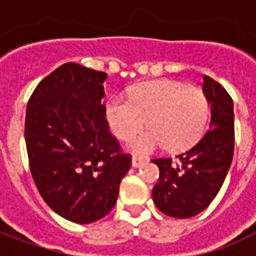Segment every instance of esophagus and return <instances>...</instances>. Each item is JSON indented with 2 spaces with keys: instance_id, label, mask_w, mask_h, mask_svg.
<instances>
[{
  "instance_id": "1",
  "label": "esophagus",
  "mask_w": 256,
  "mask_h": 256,
  "mask_svg": "<svg viewBox=\"0 0 256 256\" xmlns=\"http://www.w3.org/2000/svg\"><path fill=\"white\" fill-rule=\"evenodd\" d=\"M142 164H144V160H142L141 158H137V156H134L133 159H132V166L136 167V168H137V167H141Z\"/></svg>"
}]
</instances>
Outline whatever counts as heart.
Here are the masks:
<instances>
[{
	"mask_svg": "<svg viewBox=\"0 0 256 256\" xmlns=\"http://www.w3.org/2000/svg\"><path fill=\"white\" fill-rule=\"evenodd\" d=\"M208 114L202 90L174 80L137 84L128 92V101L115 96L106 106V122L118 138L130 140L145 120L150 128L128 144L141 155L163 145L172 152L190 148L202 137Z\"/></svg>",
	"mask_w": 256,
	"mask_h": 256,
	"instance_id": "obj_1",
	"label": "heart"
}]
</instances>
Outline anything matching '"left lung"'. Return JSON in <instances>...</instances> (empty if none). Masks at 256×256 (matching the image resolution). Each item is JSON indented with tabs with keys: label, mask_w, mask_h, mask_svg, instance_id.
I'll use <instances>...</instances> for the list:
<instances>
[{
	"label": "left lung",
	"mask_w": 256,
	"mask_h": 256,
	"mask_svg": "<svg viewBox=\"0 0 256 256\" xmlns=\"http://www.w3.org/2000/svg\"><path fill=\"white\" fill-rule=\"evenodd\" d=\"M203 92L211 104L210 130L190 150L178 155V164L170 158H158L159 181L152 198L163 214L190 218L210 206L220 192L233 159L234 114L233 100L216 80L203 76Z\"/></svg>",
	"instance_id": "8db88e82"
}]
</instances>
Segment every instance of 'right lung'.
Segmentation results:
<instances>
[{"label":"right lung","mask_w":256,"mask_h":256,"mask_svg":"<svg viewBox=\"0 0 256 256\" xmlns=\"http://www.w3.org/2000/svg\"><path fill=\"white\" fill-rule=\"evenodd\" d=\"M106 74L66 63L44 78L26 111L31 176L50 208L75 224L106 216L132 166L101 104Z\"/></svg>","instance_id":"right-lung-1"}]
</instances>
